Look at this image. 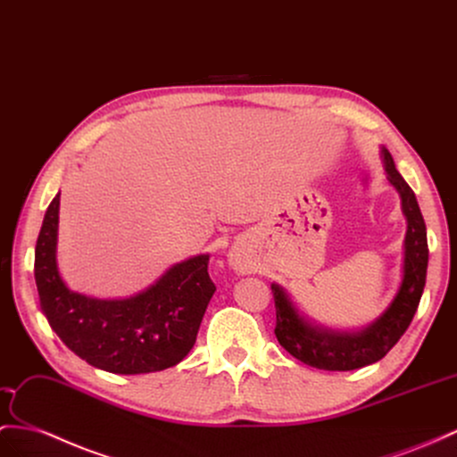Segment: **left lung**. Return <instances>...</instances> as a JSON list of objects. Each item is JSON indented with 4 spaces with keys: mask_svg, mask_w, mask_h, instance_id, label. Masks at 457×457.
Wrapping results in <instances>:
<instances>
[{
    "mask_svg": "<svg viewBox=\"0 0 457 457\" xmlns=\"http://www.w3.org/2000/svg\"><path fill=\"white\" fill-rule=\"evenodd\" d=\"M386 175L402 196V210L407 218L403 282L382 317L370 328L357 334H334L312 328L291 305L284 289L272 286L276 305L274 334L289 355L309 367L322 370H355L380 361L397 344L411 324L420 295H423L428 266L427 226L417 198L400 171L395 170L390 152L382 148Z\"/></svg>",
    "mask_w": 457,
    "mask_h": 457,
    "instance_id": "1",
    "label": "left lung"
}]
</instances>
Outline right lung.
<instances>
[{
    "label": "right lung",
    "mask_w": 457,
    "mask_h": 457,
    "mask_svg": "<svg viewBox=\"0 0 457 457\" xmlns=\"http://www.w3.org/2000/svg\"><path fill=\"white\" fill-rule=\"evenodd\" d=\"M60 193L50 203L34 251L40 309L60 340L88 365L115 374L156 372L178 365L196 342L216 286L208 254L171 266L137 297L98 301L73 294L55 264Z\"/></svg>",
    "instance_id": "add662e5"
}]
</instances>
